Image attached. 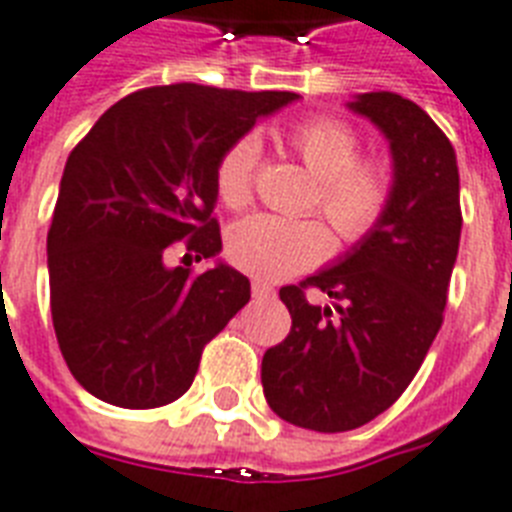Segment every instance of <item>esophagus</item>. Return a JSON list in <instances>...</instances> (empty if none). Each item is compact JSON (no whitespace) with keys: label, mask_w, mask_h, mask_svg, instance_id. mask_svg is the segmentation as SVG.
<instances>
[{"label":"esophagus","mask_w":512,"mask_h":512,"mask_svg":"<svg viewBox=\"0 0 512 512\" xmlns=\"http://www.w3.org/2000/svg\"><path fill=\"white\" fill-rule=\"evenodd\" d=\"M251 290H253V298L275 296V288H272V285H269V282H264V280H253Z\"/></svg>","instance_id":"34e87169"}]
</instances>
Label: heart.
Listing matches in <instances>:
<instances>
[{
    "label": "heart",
    "instance_id": "b5f03b06",
    "mask_svg": "<svg viewBox=\"0 0 512 512\" xmlns=\"http://www.w3.org/2000/svg\"><path fill=\"white\" fill-rule=\"evenodd\" d=\"M290 147L320 179V208L335 232L357 243L386 216L394 195V179L386 161L359 158L362 140L349 124L333 116H314L288 132ZM259 166V142L243 137L219 158L216 195L227 208H243L253 198ZM333 248V237L317 219H288L277 214H251L232 224L227 256L251 275L282 280L314 267Z\"/></svg>",
    "mask_w": 512,
    "mask_h": 512
}]
</instances>
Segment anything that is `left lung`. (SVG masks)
<instances>
[{"instance_id":"left-lung-1","label":"left lung","mask_w":512,"mask_h":512,"mask_svg":"<svg viewBox=\"0 0 512 512\" xmlns=\"http://www.w3.org/2000/svg\"><path fill=\"white\" fill-rule=\"evenodd\" d=\"M346 105L388 140L391 206L333 267L280 288L293 325L261 359L269 407L320 433L370 423L410 386L444 322L463 230L455 147L431 116L394 92L357 94ZM306 287L327 292L334 306L312 305Z\"/></svg>"}]
</instances>
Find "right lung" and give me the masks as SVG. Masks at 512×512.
Returning a JSON list of instances; mask_svg holds the SVG:
<instances>
[{
  "instance_id": "1",
  "label": "right lung",
  "mask_w": 512,
  "mask_h": 512,
  "mask_svg": "<svg viewBox=\"0 0 512 512\" xmlns=\"http://www.w3.org/2000/svg\"><path fill=\"white\" fill-rule=\"evenodd\" d=\"M293 100L200 84L140 89L73 147L47 235L49 306L65 365L89 394L153 410L192 386L203 346L248 304L251 282L224 261L190 275L166 253L187 237L198 261L219 256V158Z\"/></svg>"
}]
</instances>
